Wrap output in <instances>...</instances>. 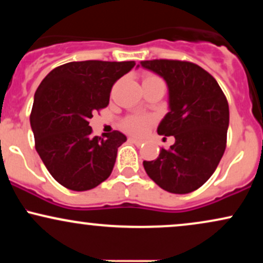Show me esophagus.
Here are the masks:
<instances>
[{"mask_svg": "<svg viewBox=\"0 0 263 263\" xmlns=\"http://www.w3.org/2000/svg\"><path fill=\"white\" fill-rule=\"evenodd\" d=\"M129 141L134 142L135 144H137V146H140V144H143L144 143V140H141V138H135V137H131L129 138Z\"/></svg>", "mask_w": 263, "mask_h": 263, "instance_id": "1", "label": "esophagus"}]
</instances>
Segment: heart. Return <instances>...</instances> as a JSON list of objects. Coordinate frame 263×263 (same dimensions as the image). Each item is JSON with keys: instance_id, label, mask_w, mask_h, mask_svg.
<instances>
[{"instance_id": "heart-1", "label": "heart", "mask_w": 263, "mask_h": 263, "mask_svg": "<svg viewBox=\"0 0 263 263\" xmlns=\"http://www.w3.org/2000/svg\"><path fill=\"white\" fill-rule=\"evenodd\" d=\"M153 79H159V78H157L156 75L147 74L144 75L143 81H148ZM152 121H153L152 117L147 116V115H131V116H127L125 120H123L122 127L123 129H126V131L129 132V134L141 136L148 129Z\"/></svg>"}]
</instances>
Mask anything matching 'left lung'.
Here are the masks:
<instances>
[{"instance_id":"8db88e82","label":"left lung","mask_w":263,"mask_h":263,"mask_svg":"<svg viewBox=\"0 0 263 263\" xmlns=\"http://www.w3.org/2000/svg\"><path fill=\"white\" fill-rule=\"evenodd\" d=\"M141 66L167 83L170 112L157 132L176 138L173 146L162 148L155 161H143L144 171L167 192H194L213 176L225 152L229 127L226 96L218 81L194 63L155 59L143 60Z\"/></svg>"}]
</instances>
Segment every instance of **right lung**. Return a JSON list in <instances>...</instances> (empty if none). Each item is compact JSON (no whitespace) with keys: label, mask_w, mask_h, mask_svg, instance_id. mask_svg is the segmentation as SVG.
<instances>
[{"label":"right lung","mask_w":263,"mask_h":263,"mask_svg":"<svg viewBox=\"0 0 263 263\" xmlns=\"http://www.w3.org/2000/svg\"><path fill=\"white\" fill-rule=\"evenodd\" d=\"M135 64L70 62L53 69L38 86L31 112L35 149L65 188L90 190L110 177L117 148L127 138L120 131L93 137L89 120L107 106L114 84Z\"/></svg>","instance_id":"right-lung-1"}]
</instances>
